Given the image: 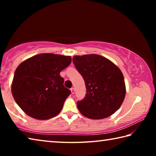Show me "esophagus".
Instances as JSON below:
<instances>
[{"label": "esophagus", "instance_id": "obj_1", "mask_svg": "<svg viewBox=\"0 0 156 156\" xmlns=\"http://www.w3.org/2000/svg\"><path fill=\"white\" fill-rule=\"evenodd\" d=\"M71 91H72V94H73L75 93V89L73 88V87L71 88Z\"/></svg>", "mask_w": 156, "mask_h": 156}]
</instances>
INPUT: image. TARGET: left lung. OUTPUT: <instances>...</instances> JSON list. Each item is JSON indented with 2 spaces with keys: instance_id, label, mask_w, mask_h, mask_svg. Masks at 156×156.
Masks as SVG:
<instances>
[{
  "instance_id": "left-lung-1",
  "label": "left lung",
  "mask_w": 156,
  "mask_h": 156,
  "mask_svg": "<svg viewBox=\"0 0 156 156\" xmlns=\"http://www.w3.org/2000/svg\"><path fill=\"white\" fill-rule=\"evenodd\" d=\"M73 62L85 83L87 94L77 102L83 115L99 120L119 109L126 94L122 72L106 58L97 54L74 56Z\"/></svg>"
}]
</instances>
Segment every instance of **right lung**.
Masks as SVG:
<instances>
[{"instance_id":"add662e5","label":"right lung","mask_w":156,"mask_h":156,"mask_svg":"<svg viewBox=\"0 0 156 156\" xmlns=\"http://www.w3.org/2000/svg\"><path fill=\"white\" fill-rule=\"evenodd\" d=\"M71 62V56L41 54L18 65L12 93L26 114L38 120H47L60 112L71 91L64 87V78L60 73Z\"/></svg>"}]
</instances>
